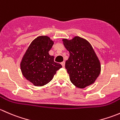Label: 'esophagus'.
Returning <instances> with one entry per match:
<instances>
[{
    "label": "esophagus",
    "mask_w": 120,
    "mask_h": 120,
    "mask_svg": "<svg viewBox=\"0 0 120 120\" xmlns=\"http://www.w3.org/2000/svg\"><path fill=\"white\" fill-rule=\"evenodd\" d=\"M61 64L62 65L63 67H64L65 66V61H63V62L61 63Z\"/></svg>",
    "instance_id": "obj_1"
}]
</instances>
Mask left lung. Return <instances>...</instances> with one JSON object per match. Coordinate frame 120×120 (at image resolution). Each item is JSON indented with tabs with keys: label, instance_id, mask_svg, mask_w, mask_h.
Instances as JSON below:
<instances>
[{
	"label": "left lung",
	"instance_id": "left-lung-1",
	"mask_svg": "<svg viewBox=\"0 0 120 120\" xmlns=\"http://www.w3.org/2000/svg\"><path fill=\"white\" fill-rule=\"evenodd\" d=\"M62 41L70 53L65 66L72 84L83 89L94 83L101 71V64L90 43L78 36Z\"/></svg>",
	"mask_w": 120,
	"mask_h": 120
}]
</instances>
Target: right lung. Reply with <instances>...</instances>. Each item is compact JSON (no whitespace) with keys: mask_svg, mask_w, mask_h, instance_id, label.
Wrapping results in <instances>:
<instances>
[{"mask_svg":"<svg viewBox=\"0 0 120 120\" xmlns=\"http://www.w3.org/2000/svg\"><path fill=\"white\" fill-rule=\"evenodd\" d=\"M54 41L48 36H39L32 41L20 62L22 75L37 86H42L52 81L57 70L62 67L54 61L49 52Z\"/></svg>","mask_w":120,"mask_h":120,"instance_id":"1","label":"right lung"}]
</instances>
